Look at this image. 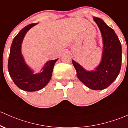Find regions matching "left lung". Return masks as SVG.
I'll return each instance as SVG.
<instances>
[{
  "mask_svg": "<svg viewBox=\"0 0 128 128\" xmlns=\"http://www.w3.org/2000/svg\"><path fill=\"white\" fill-rule=\"evenodd\" d=\"M102 33L103 51L100 64L95 70L87 71L78 63L72 60L80 81L92 90L107 88L116 79L122 66V46L118 38L112 28L102 19L94 17Z\"/></svg>",
  "mask_w": 128,
  "mask_h": 128,
  "instance_id": "8db88e82",
  "label": "left lung"
}]
</instances>
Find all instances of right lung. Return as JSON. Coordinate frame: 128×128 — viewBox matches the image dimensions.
Returning <instances> with one entry per match:
<instances>
[{
	"mask_svg": "<svg viewBox=\"0 0 128 128\" xmlns=\"http://www.w3.org/2000/svg\"><path fill=\"white\" fill-rule=\"evenodd\" d=\"M36 24L26 25L21 30L14 38L12 44L8 62V69L10 75L19 89L27 92H34L44 88L50 79L54 64L58 59L46 62L42 72L33 74L25 62L21 53V44L25 34Z\"/></svg>",
	"mask_w": 128,
	"mask_h": 128,
	"instance_id": "add662e5",
	"label": "right lung"
}]
</instances>
